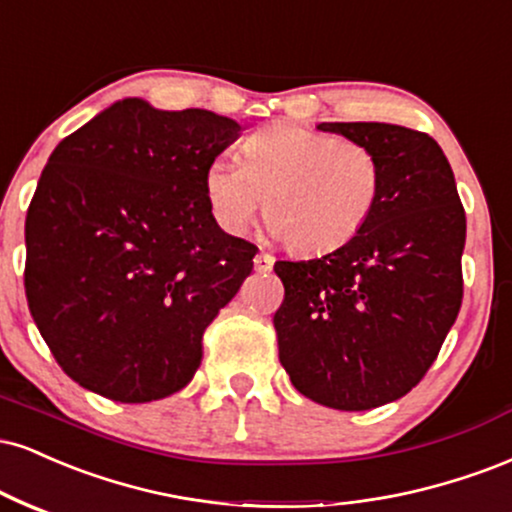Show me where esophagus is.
<instances>
[{
	"instance_id": "1",
	"label": "esophagus",
	"mask_w": 512,
	"mask_h": 512,
	"mask_svg": "<svg viewBox=\"0 0 512 512\" xmlns=\"http://www.w3.org/2000/svg\"><path fill=\"white\" fill-rule=\"evenodd\" d=\"M272 267H274V257L269 255V252H260V255L255 257V272L267 274L272 272Z\"/></svg>"
}]
</instances>
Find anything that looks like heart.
I'll return each instance as SVG.
<instances>
[{"instance_id":"b5f03b06","label":"heart","mask_w":512,"mask_h":512,"mask_svg":"<svg viewBox=\"0 0 512 512\" xmlns=\"http://www.w3.org/2000/svg\"><path fill=\"white\" fill-rule=\"evenodd\" d=\"M202 190L221 231L243 236L264 200L274 236L300 255H326L348 245L372 219L381 162L357 140L276 121L243 140L240 164L212 159Z\"/></svg>"}]
</instances>
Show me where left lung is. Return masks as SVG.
<instances>
[{
    "instance_id": "1",
    "label": "left lung",
    "mask_w": 512,
    "mask_h": 512,
    "mask_svg": "<svg viewBox=\"0 0 512 512\" xmlns=\"http://www.w3.org/2000/svg\"><path fill=\"white\" fill-rule=\"evenodd\" d=\"M367 145L381 197L348 245L276 262L279 360L303 396L334 410L403 398L432 367L463 303L465 209L453 169L427 133L393 123H319Z\"/></svg>"
}]
</instances>
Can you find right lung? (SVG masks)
Returning a JSON list of instances; mask_svg holds the SVG:
<instances>
[{
    "label": "right lung",
    "mask_w": 512,
    "mask_h": 512,
    "mask_svg": "<svg viewBox=\"0 0 512 512\" xmlns=\"http://www.w3.org/2000/svg\"><path fill=\"white\" fill-rule=\"evenodd\" d=\"M238 135L229 116L126 97L49 155L26 217V295L83 389L150 403L193 379L257 252L219 229L202 190Z\"/></svg>",
    "instance_id": "add662e5"
}]
</instances>
